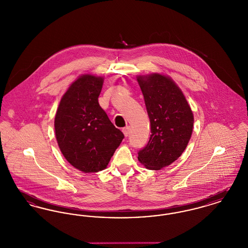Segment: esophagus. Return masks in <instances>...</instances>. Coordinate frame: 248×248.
Instances as JSON below:
<instances>
[{"label": "esophagus", "instance_id": "esophagus-1", "mask_svg": "<svg viewBox=\"0 0 248 248\" xmlns=\"http://www.w3.org/2000/svg\"><path fill=\"white\" fill-rule=\"evenodd\" d=\"M130 131H131L130 126H125L124 128H123V132H124V134L125 137H128V136H129Z\"/></svg>", "mask_w": 248, "mask_h": 248}]
</instances>
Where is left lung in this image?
<instances>
[{
  "label": "left lung",
  "mask_w": 248,
  "mask_h": 248,
  "mask_svg": "<svg viewBox=\"0 0 248 248\" xmlns=\"http://www.w3.org/2000/svg\"><path fill=\"white\" fill-rule=\"evenodd\" d=\"M151 123L148 144L139 151V161L148 169L171 165L185 151L192 127L193 114L185 96L170 78L154 73L139 76Z\"/></svg>",
  "instance_id": "obj_1"
}]
</instances>
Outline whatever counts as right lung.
Wrapping results in <instances>:
<instances>
[{
  "label": "right lung",
  "mask_w": 248,
  "mask_h": 248,
  "mask_svg": "<svg viewBox=\"0 0 248 248\" xmlns=\"http://www.w3.org/2000/svg\"><path fill=\"white\" fill-rule=\"evenodd\" d=\"M102 84L101 77L81 76L62 96L55 117L61 153L84 173L106 168L124 138L98 103Z\"/></svg>",
  "instance_id": "obj_1"
}]
</instances>
